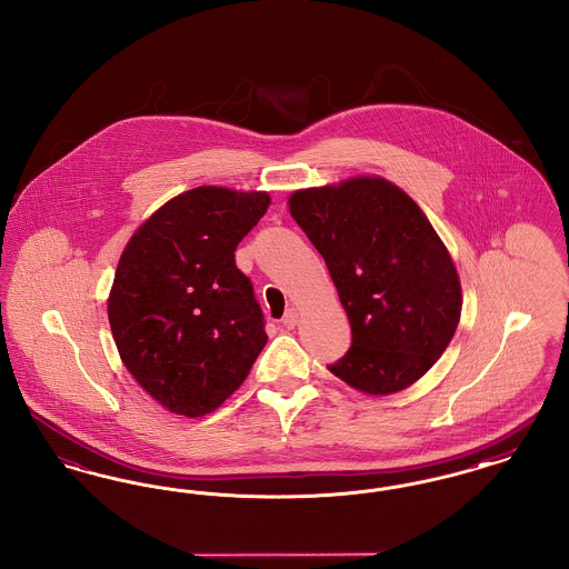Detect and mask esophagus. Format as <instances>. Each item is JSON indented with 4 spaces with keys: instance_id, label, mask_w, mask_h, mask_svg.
Segmentation results:
<instances>
[{
    "instance_id": "esophagus-1",
    "label": "esophagus",
    "mask_w": 569,
    "mask_h": 569,
    "mask_svg": "<svg viewBox=\"0 0 569 569\" xmlns=\"http://www.w3.org/2000/svg\"><path fill=\"white\" fill-rule=\"evenodd\" d=\"M298 325V311L292 307V309H288L286 311V316H283V326L288 328V330H292L295 326Z\"/></svg>"
}]
</instances>
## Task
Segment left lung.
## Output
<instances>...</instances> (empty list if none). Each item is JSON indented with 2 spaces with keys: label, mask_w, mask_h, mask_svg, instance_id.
Wrapping results in <instances>:
<instances>
[{
  "label": "left lung",
  "mask_w": 569,
  "mask_h": 569,
  "mask_svg": "<svg viewBox=\"0 0 569 569\" xmlns=\"http://www.w3.org/2000/svg\"><path fill=\"white\" fill-rule=\"evenodd\" d=\"M290 213L325 258L352 326L328 371L369 395L422 378L459 326L460 281L420 207L397 186L360 177L295 191Z\"/></svg>",
  "instance_id": "obj_1"
}]
</instances>
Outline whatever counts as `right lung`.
<instances>
[{"label":"right lung","mask_w":569,"mask_h":569,"mask_svg":"<svg viewBox=\"0 0 569 569\" xmlns=\"http://www.w3.org/2000/svg\"><path fill=\"white\" fill-rule=\"evenodd\" d=\"M271 204L202 186L166 202L121 253L109 298L117 350L166 409L198 418L243 383L267 346L264 313L234 251Z\"/></svg>","instance_id":"obj_1"}]
</instances>
